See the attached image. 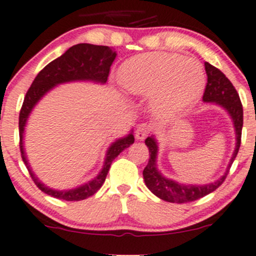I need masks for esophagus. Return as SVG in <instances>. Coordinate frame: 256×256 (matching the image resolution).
I'll use <instances>...</instances> for the list:
<instances>
[{
  "label": "esophagus",
  "mask_w": 256,
  "mask_h": 256,
  "mask_svg": "<svg viewBox=\"0 0 256 256\" xmlns=\"http://www.w3.org/2000/svg\"><path fill=\"white\" fill-rule=\"evenodd\" d=\"M150 128L147 125V124H141V125L137 126V128H136V132H135L136 138L140 140V141L144 138H146L147 135L150 134Z\"/></svg>",
  "instance_id": "34e87169"
}]
</instances>
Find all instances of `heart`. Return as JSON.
<instances>
[{"instance_id":"b5f03b06","label":"heart","mask_w":256,"mask_h":256,"mask_svg":"<svg viewBox=\"0 0 256 256\" xmlns=\"http://www.w3.org/2000/svg\"><path fill=\"white\" fill-rule=\"evenodd\" d=\"M119 82L136 96H148L157 118H172L195 103L206 86L205 71L198 61L179 54L150 52L126 61Z\"/></svg>"}]
</instances>
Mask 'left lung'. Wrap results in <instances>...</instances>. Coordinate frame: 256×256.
Instances as JSON below:
<instances>
[{
	"instance_id": "8db88e82",
	"label": "left lung",
	"mask_w": 256,
	"mask_h": 256,
	"mask_svg": "<svg viewBox=\"0 0 256 256\" xmlns=\"http://www.w3.org/2000/svg\"><path fill=\"white\" fill-rule=\"evenodd\" d=\"M205 70L207 74V84L202 100L205 103L220 106L228 112V115L233 121V126H234L236 148L224 174L218 178L216 182L201 185L182 184V182H178L176 180L169 179V178L164 176L160 173L157 166L158 142L154 136L147 137L144 144H147L150 150V160L146 168L144 169V182H146V186L157 198H162L164 201H168V202H192V201L198 200V198L208 195L210 192H214L224 182L230 166H232L233 160H236V154H238L239 147H240L242 128H243V106H242L238 93H236V88L233 87L230 80L218 68H216L208 62H205Z\"/></svg>"
}]
</instances>
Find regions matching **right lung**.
Listing matches in <instances>:
<instances>
[{
  "label": "right lung",
  "instance_id": "obj_1",
  "mask_svg": "<svg viewBox=\"0 0 256 256\" xmlns=\"http://www.w3.org/2000/svg\"><path fill=\"white\" fill-rule=\"evenodd\" d=\"M116 58V51L109 46L93 44H77L70 48L60 58L51 61L38 74L36 80L32 83L30 88L26 94L23 106L20 112V147L22 160L28 168L32 179L42 192L48 195L64 201H80L90 198L98 192L106 182L108 172L112 160L135 142L134 131L131 130L128 135L115 140L108 148L104 160L103 168L90 182L68 190L51 189L42 184L29 166L26 160V153L24 150V130L26 121L30 116L34 106L42 100V96L49 93L51 90L58 84L70 82H93L99 84H106L110 72V66Z\"/></svg>",
  "mask_w": 256,
  "mask_h": 256
}]
</instances>
